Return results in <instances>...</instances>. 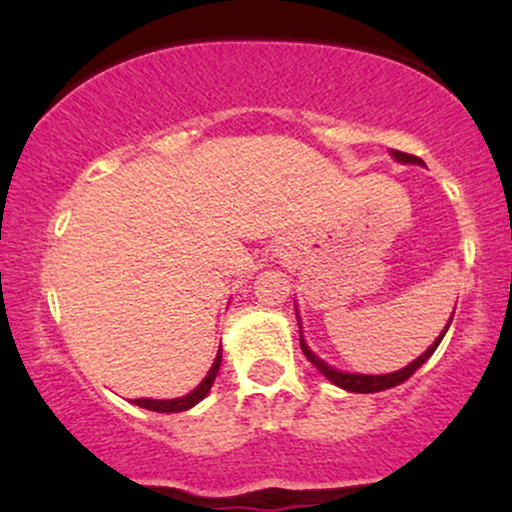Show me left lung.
Instances as JSON below:
<instances>
[{
	"label": "left lung",
	"mask_w": 512,
	"mask_h": 512,
	"mask_svg": "<svg viewBox=\"0 0 512 512\" xmlns=\"http://www.w3.org/2000/svg\"><path fill=\"white\" fill-rule=\"evenodd\" d=\"M392 156H395L397 161H402V163H424L419 156L404 154V151H392ZM450 322H452V317H450ZM298 325H301V322H298ZM448 327H450V325H448ZM448 327H445L443 334H440L436 342L428 346L424 354L416 358L414 363H409L407 368L395 370V373H387V375H356V373H342V370H334L332 366H327V363L322 361V358H317V356L313 354V351L308 349V346H305V342H303V332H301V349H303L305 358H308V361L313 363V366H315L317 370H320V373L325 375L327 380H332L334 385L344 387V390H349V392H380V390H387V387H395V385H399V383H404V380H407V378H411V375H414V370L421 368V363H426V358L431 356L433 351L438 349L440 339L445 337V332H448Z\"/></svg>",
	"instance_id": "left-lung-1"
}]
</instances>
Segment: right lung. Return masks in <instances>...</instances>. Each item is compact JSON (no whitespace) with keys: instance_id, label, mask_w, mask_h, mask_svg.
Returning <instances> with one entry per match:
<instances>
[{"instance_id":"add662e5","label":"right lung","mask_w":512,"mask_h":512,"mask_svg":"<svg viewBox=\"0 0 512 512\" xmlns=\"http://www.w3.org/2000/svg\"><path fill=\"white\" fill-rule=\"evenodd\" d=\"M219 366H221V349H219V354H216V361H214V366H211L207 378H204L202 383H199L195 390L190 392V395L178 397V399H134V404H137V407L151 409V411H163V414H166V411H185V409L195 407L197 402H202V399L207 397L211 385H214L216 373H219Z\"/></svg>"}]
</instances>
